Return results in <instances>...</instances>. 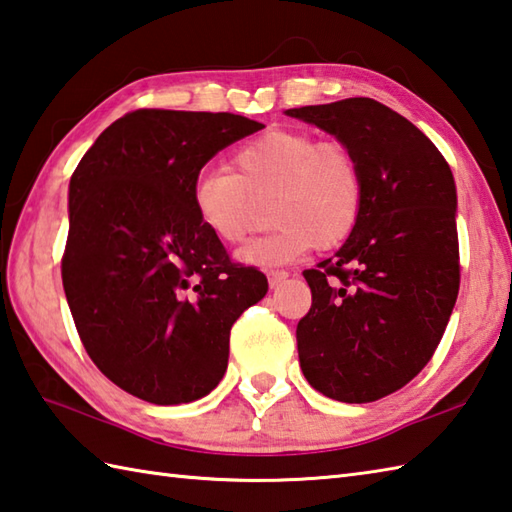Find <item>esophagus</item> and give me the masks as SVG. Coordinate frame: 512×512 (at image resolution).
<instances>
[{"mask_svg": "<svg viewBox=\"0 0 512 512\" xmlns=\"http://www.w3.org/2000/svg\"><path fill=\"white\" fill-rule=\"evenodd\" d=\"M267 278H269V287H278L283 280L289 278V271L285 269H269L267 271Z\"/></svg>", "mask_w": 512, "mask_h": 512, "instance_id": "esophagus-1", "label": "esophagus"}]
</instances>
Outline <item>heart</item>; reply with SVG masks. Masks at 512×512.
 Instances as JSON below:
<instances>
[{
    "instance_id": "heart-1",
    "label": "heart",
    "mask_w": 512,
    "mask_h": 512,
    "mask_svg": "<svg viewBox=\"0 0 512 512\" xmlns=\"http://www.w3.org/2000/svg\"><path fill=\"white\" fill-rule=\"evenodd\" d=\"M271 196L274 229L241 249L249 265H285L311 247L327 252L356 229L364 205L358 156L340 141H320L300 130H269L232 154V170L196 176L192 205L216 241L238 245Z\"/></svg>"
}]
</instances>
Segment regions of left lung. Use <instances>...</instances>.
Listing matches in <instances>:
<instances>
[{
    "mask_svg": "<svg viewBox=\"0 0 512 512\" xmlns=\"http://www.w3.org/2000/svg\"><path fill=\"white\" fill-rule=\"evenodd\" d=\"M287 114L338 137L364 176L353 234L336 256L302 271L311 309L296 329L300 369L331 400L375 402L429 364L455 307L453 172L422 130L373 99Z\"/></svg>",
    "mask_w": 512,
    "mask_h": 512,
    "instance_id": "1",
    "label": "left lung"
}]
</instances>
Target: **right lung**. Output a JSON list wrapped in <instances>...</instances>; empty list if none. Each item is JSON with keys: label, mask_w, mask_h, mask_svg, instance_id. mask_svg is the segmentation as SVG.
<instances>
[{"label": "right lung", "mask_w": 512, "mask_h": 512, "mask_svg": "<svg viewBox=\"0 0 512 512\" xmlns=\"http://www.w3.org/2000/svg\"><path fill=\"white\" fill-rule=\"evenodd\" d=\"M265 125L232 112L141 108L99 134L70 179L61 280L90 360L152 404L210 393L229 331L267 294L198 221L203 165Z\"/></svg>", "instance_id": "add662e5"}]
</instances>
